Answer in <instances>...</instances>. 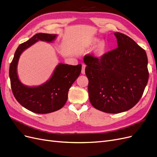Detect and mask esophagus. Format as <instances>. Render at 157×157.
I'll list each match as a JSON object with an SVG mask.
<instances>
[{"label":"esophagus","instance_id":"1","mask_svg":"<svg viewBox=\"0 0 157 157\" xmlns=\"http://www.w3.org/2000/svg\"><path fill=\"white\" fill-rule=\"evenodd\" d=\"M85 68H86V65L83 64L82 65V71H81V73H82V75L85 74Z\"/></svg>","mask_w":157,"mask_h":157}]
</instances>
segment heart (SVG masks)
<instances>
[{"label":"heart","instance_id":"1","mask_svg":"<svg viewBox=\"0 0 157 157\" xmlns=\"http://www.w3.org/2000/svg\"><path fill=\"white\" fill-rule=\"evenodd\" d=\"M98 41H99V40L98 39H94L92 40V44H96ZM105 48H106V44L105 43V42L101 41V42H99V43L98 45V46H97L98 54H103V52L105 51Z\"/></svg>","mask_w":157,"mask_h":157}]
</instances>
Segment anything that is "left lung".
Returning a JSON list of instances; mask_svg holds the SVG:
<instances>
[{
    "label": "left lung",
    "instance_id": "1",
    "mask_svg": "<svg viewBox=\"0 0 157 157\" xmlns=\"http://www.w3.org/2000/svg\"><path fill=\"white\" fill-rule=\"evenodd\" d=\"M118 47L97 58L85 56L88 94L94 107L108 113H119L136 105L149 79L147 56L131 38L115 33Z\"/></svg>",
    "mask_w": 157,
    "mask_h": 157
}]
</instances>
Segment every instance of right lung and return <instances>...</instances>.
<instances>
[{"label": "right lung", "instance_id": "right-lung-1", "mask_svg": "<svg viewBox=\"0 0 157 157\" xmlns=\"http://www.w3.org/2000/svg\"><path fill=\"white\" fill-rule=\"evenodd\" d=\"M57 36V34H36L17 47L10 63L9 76L13 96L21 105L33 113L46 114L62 108L67 100L69 88L81 72V64L71 65L60 63L50 78L39 86H27L20 81L17 65L23 52L38 41L51 43Z\"/></svg>", "mask_w": 157, "mask_h": 157}]
</instances>
